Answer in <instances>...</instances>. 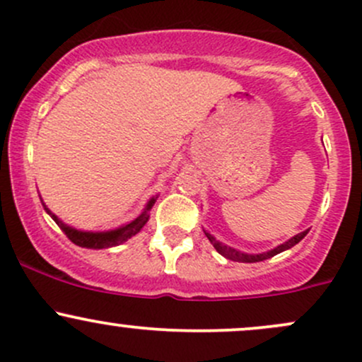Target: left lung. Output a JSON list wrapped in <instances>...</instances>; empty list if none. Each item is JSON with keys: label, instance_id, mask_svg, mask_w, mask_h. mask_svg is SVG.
<instances>
[{"label": "left lung", "instance_id": "left-lung-1", "mask_svg": "<svg viewBox=\"0 0 362 362\" xmlns=\"http://www.w3.org/2000/svg\"><path fill=\"white\" fill-rule=\"evenodd\" d=\"M204 233H205V236H207V238H209V242L214 245V248H216V250L219 252V254L223 255V257H226L229 260H236V262H260V260L271 259V257H274V255L281 254V252H285V250H288V248L295 247V245L300 242V240L304 238L307 233H309V229H305V231H302V233H298V235L291 236V238L286 240L285 243L278 245V247L271 248V250L260 252V254H245V252H242V250H236V248L228 247V245L221 243L219 240L214 238L211 233L205 231V229H204Z\"/></svg>", "mask_w": 362, "mask_h": 362}]
</instances>
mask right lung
I'll list each match as a JSON object with an SVG mask.
<instances>
[{
  "label": "right lung",
  "instance_id": "1",
  "mask_svg": "<svg viewBox=\"0 0 362 362\" xmlns=\"http://www.w3.org/2000/svg\"><path fill=\"white\" fill-rule=\"evenodd\" d=\"M155 200H157V197H151L148 204H146V207L143 209V212L139 214L136 219H133L127 224H122V226L115 229H110V231H83V229L67 226L64 221L58 219L55 214L46 207L45 202H42V207H45V211L48 212L49 216H52V219L55 221L58 226L62 228V231L69 236V240H71L72 243L79 245V247L83 248H108V247H117V245L127 242L131 236L138 235V233L141 231L143 226L148 223V217H150L148 212L151 211V207H153Z\"/></svg>",
  "mask_w": 362,
  "mask_h": 362
}]
</instances>
